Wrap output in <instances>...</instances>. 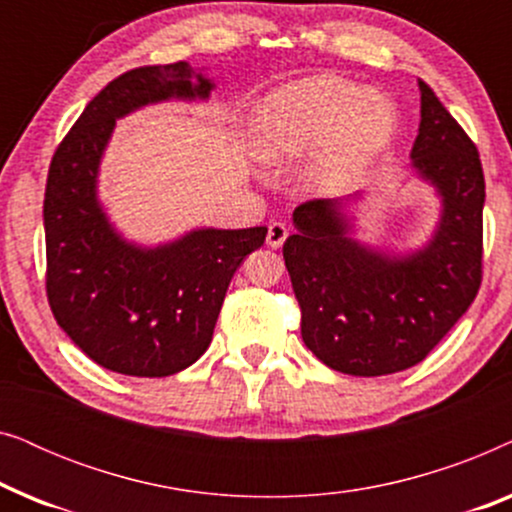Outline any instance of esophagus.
Listing matches in <instances>:
<instances>
[{
    "mask_svg": "<svg viewBox=\"0 0 512 512\" xmlns=\"http://www.w3.org/2000/svg\"><path fill=\"white\" fill-rule=\"evenodd\" d=\"M286 237H289V228H286L282 221H272L268 226V237H265V240H268V247L279 249Z\"/></svg>",
    "mask_w": 512,
    "mask_h": 512,
    "instance_id": "34e87169",
    "label": "esophagus"
}]
</instances>
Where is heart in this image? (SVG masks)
<instances>
[{
	"label": "heart",
	"mask_w": 512,
	"mask_h": 512,
	"mask_svg": "<svg viewBox=\"0 0 512 512\" xmlns=\"http://www.w3.org/2000/svg\"><path fill=\"white\" fill-rule=\"evenodd\" d=\"M396 107L380 93L335 76H312L272 90L251 118V142L268 165L303 158L300 191L335 198L352 191L394 142Z\"/></svg>",
	"instance_id": "heart-1"
}]
</instances>
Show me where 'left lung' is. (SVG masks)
<instances>
[{
	"mask_svg": "<svg viewBox=\"0 0 512 512\" xmlns=\"http://www.w3.org/2000/svg\"><path fill=\"white\" fill-rule=\"evenodd\" d=\"M422 121L412 170L436 188L440 219L410 254L354 237L345 200L296 207L284 263L300 305L307 349L345 375L377 377L417 366L478 296L485 174L475 144L419 79Z\"/></svg>",
	"mask_w": 512,
	"mask_h": 512,
	"instance_id": "left-lung-1",
	"label": "left lung"
}]
</instances>
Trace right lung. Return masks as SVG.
Returning <instances> with one entry per match:
<instances>
[{
    "label": "right lung",
    "instance_id": "1",
    "mask_svg": "<svg viewBox=\"0 0 512 512\" xmlns=\"http://www.w3.org/2000/svg\"><path fill=\"white\" fill-rule=\"evenodd\" d=\"M214 83L188 65L130 69L104 86L62 139L44 198L46 293L53 317L102 368L179 373L207 352L235 270L268 228H195L158 247L118 233L97 177L118 118L167 100H207Z\"/></svg>",
    "mask_w": 512,
    "mask_h": 512
}]
</instances>
